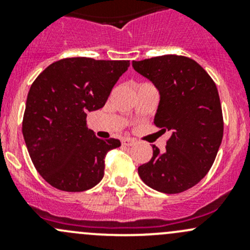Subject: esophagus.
<instances>
[{"label":"esophagus","instance_id":"obj_1","mask_svg":"<svg viewBox=\"0 0 250 250\" xmlns=\"http://www.w3.org/2000/svg\"><path fill=\"white\" fill-rule=\"evenodd\" d=\"M135 144V141L130 138H123L122 139V145L123 146H133Z\"/></svg>","mask_w":250,"mask_h":250}]
</instances>
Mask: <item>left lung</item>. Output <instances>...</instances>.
<instances>
[{"instance_id": "left-lung-1", "label": "left lung", "mask_w": 250, "mask_h": 250, "mask_svg": "<svg viewBox=\"0 0 250 250\" xmlns=\"http://www.w3.org/2000/svg\"><path fill=\"white\" fill-rule=\"evenodd\" d=\"M133 67L160 93L153 123L172 133L163 151L138 168L141 180L156 191L180 193L209 172L224 134L218 89L206 70L183 55H162L133 62Z\"/></svg>"}]
</instances>
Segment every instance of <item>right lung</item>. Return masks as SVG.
I'll list each match as a JSON object with an SVG mask.
<instances>
[{"instance_id": "obj_1", "label": "right lung", "mask_w": 250, "mask_h": 250, "mask_svg": "<svg viewBox=\"0 0 250 250\" xmlns=\"http://www.w3.org/2000/svg\"><path fill=\"white\" fill-rule=\"evenodd\" d=\"M129 60L66 58L50 64L31 84L22 135L32 163L53 188L80 192L104 176L105 156L120 147L85 125L88 112L102 109Z\"/></svg>"}]
</instances>
